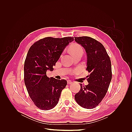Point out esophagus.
Masks as SVG:
<instances>
[{"mask_svg": "<svg viewBox=\"0 0 132 132\" xmlns=\"http://www.w3.org/2000/svg\"><path fill=\"white\" fill-rule=\"evenodd\" d=\"M67 82H68V84H73V82L70 81V80H68Z\"/></svg>", "mask_w": 132, "mask_h": 132, "instance_id": "esophagus-1", "label": "esophagus"}]
</instances>
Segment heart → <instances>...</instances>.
Here are the masks:
<instances>
[{
	"mask_svg": "<svg viewBox=\"0 0 132 132\" xmlns=\"http://www.w3.org/2000/svg\"><path fill=\"white\" fill-rule=\"evenodd\" d=\"M70 51L72 53L73 55L79 53L83 52V50L81 46L78 45V44H74V45L71 46L70 48Z\"/></svg>",
	"mask_w": 132,
	"mask_h": 132,
	"instance_id": "b5f03b06",
	"label": "heart"
}]
</instances>
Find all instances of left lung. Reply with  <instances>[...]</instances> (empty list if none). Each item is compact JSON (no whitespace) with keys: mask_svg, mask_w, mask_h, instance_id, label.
Segmentation results:
<instances>
[{"mask_svg":"<svg viewBox=\"0 0 132 132\" xmlns=\"http://www.w3.org/2000/svg\"><path fill=\"white\" fill-rule=\"evenodd\" d=\"M75 37V41L85 50L88 85L80 84V90L75 95L78 104L87 109H93L105 96L112 79L110 58L102 44L87 36Z\"/></svg>","mask_w":132,"mask_h":132,"instance_id":"8db88e82","label":"left lung"}]
</instances>
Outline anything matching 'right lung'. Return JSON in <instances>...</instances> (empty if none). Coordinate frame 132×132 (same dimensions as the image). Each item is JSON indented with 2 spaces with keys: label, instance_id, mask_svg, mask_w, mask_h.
Wrapping results in <instances>:
<instances>
[{
  "label": "right lung",
  "instance_id": "obj_1",
  "mask_svg": "<svg viewBox=\"0 0 132 132\" xmlns=\"http://www.w3.org/2000/svg\"><path fill=\"white\" fill-rule=\"evenodd\" d=\"M74 37H46L31 46L24 63V81L30 98L39 109L50 110L57 105L67 81L48 78L63 52Z\"/></svg>",
  "mask_w": 132,
  "mask_h": 132
}]
</instances>
